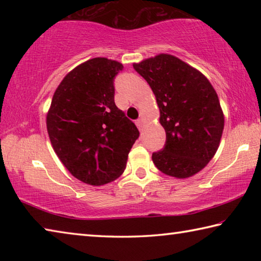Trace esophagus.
Instances as JSON below:
<instances>
[{
	"label": "esophagus",
	"instance_id": "obj_1",
	"mask_svg": "<svg viewBox=\"0 0 261 261\" xmlns=\"http://www.w3.org/2000/svg\"><path fill=\"white\" fill-rule=\"evenodd\" d=\"M136 124H137V126L139 127V129H141V127H143V125H144V120H143V118H139V120H137L136 121Z\"/></svg>",
	"mask_w": 261,
	"mask_h": 261
}]
</instances>
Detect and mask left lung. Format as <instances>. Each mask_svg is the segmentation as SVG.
Returning a JSON list of instances; mask_svg holds the SVG:
<instances>
[{
  "label": "left lung",
  "mask_w": 261,
  "mask_h": 261,
  "mask_svg": "<svg viewBox=\"0 0 261 261\" xmlns=\"http://www.w3.org/2000/svg\"><path fill=\"white\" fill-rule=\"evenodd\" d=\"M134 69L151 86L160 108L166 144L152 154L163 174L187 178L200 171L218 151L224 117L213 86L177 57L160 54Z\"/></svg>",
  "instance_id": "obj_1"
}]
</instances>
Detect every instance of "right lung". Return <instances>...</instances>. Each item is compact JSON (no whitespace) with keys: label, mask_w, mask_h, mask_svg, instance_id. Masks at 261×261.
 <instances>
[{"label":"right lung","mask_w":261,"mask_h":261,"mask_svg":"<svg viewBox=\"0 0 261 261\" xmlns=\"http://www.w3.org/2000/svg\"><path fill=\"white\" fill-rule=\"evenodd\" d=\"M120 62L95 57L63 78L47 114L50 143L74 177L90 185L113 182L125 169L139 131L115 105Z\"/></svg>","instance_id":"add662e5"}]
</instances>
